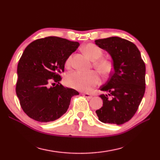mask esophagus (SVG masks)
Wrapping results in <instances>:
<instances>
[{"label":"esophagus","mask_w":160,"mask_h":160,"mask_svg":"<svg viewBox=\"0 0 160 160\" xmlns=\"http://www.w3.org/2000/svg\"><path fill=\"white\" fill-rule=\"evenodd\" d=\"M82 94V96L85 97V98H87V99H91L92 97V96L91 94H88V93H83Z\"/></svg>","instance_id":"esophagus-1"}]
</instances>
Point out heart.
<instances>
[{"label": "heart", "instance_id": "heart-1", "mask_svg": "<svg viewBox=\"0 0 160 160\" xmlns=\"http://www.w3.org/2000/svg\"><path fill=\"white\" fill-rule=\"evenodd\" d=\"M82 50L91 60H98L93 63V66L103 76L109 74L112 70V63L109 59L101 58L102 50L98 46L94 44H88L82 47ZM100 58L99 59V58ZM72 56L70 55L66 61V66L69 68L72 65ZM65 84L70 88L80 91H89L99 83V78L97 72L90 71L84 72L73 71L66 75L64 79Z\"/></svg>", "mask_w": 160, "mask_h": 160}]
</instances>
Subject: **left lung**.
Instances as JSON below:
<instances>
[{
  "mask_svg": "<svg viewBox=\"0 0 160 160\" xmlns=\"http://www.w3.org/2000/svg\"><path fill=\"white\" fill-rule=\"evenodd\" d=\"M112 58L113 71L100 90L103 107L96 111L99 120L121 125L136 113L145 91V65L133 43L118 37L95 40Z\"/></svg>",
  "mask_w": 160,
  "mask_h": 160,
  "instance_id": "left-lung-1",
  "label": "left lung"
}]
</instances>
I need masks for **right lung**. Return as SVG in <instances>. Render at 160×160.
I'll return each mask as SVG.
<instances>
[{"mask_svg":"<svg viewBox=\"0 0 160 160\" xmlns=\"http://www.w3.org/2000/svg\"><path fill=\"white\" fill-rule=\"evenodd\" d=\"M80 44L63 38L38 39L25 48L18 65L16 94L22 109L39 122L55 121L68 109L78 92L61 84L67 58Z\"/></svg>","mask_w":160,"mask_h":160,"instance_id":"add662e5","label":"right lung"}]
</instances>
